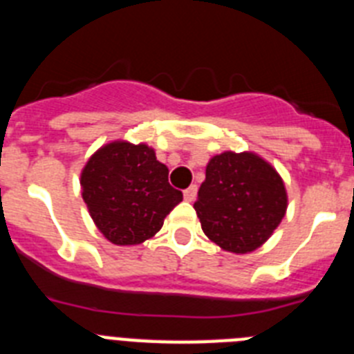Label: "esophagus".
Returning a JSON list of instances; mask_svg holds the SVG:
<instances>
[{
  "mask_svg": "<svg viewBox=\"0 0 354 354\" xmlns=\"http://www.w3.org/2000/svg\"><path fill=\"white\" fill-rule=\"evenodd\" d=\"M196 192H198L196 184H192L187 189H184V200H186V202H193V200L196 198Z\"/></svg>",
  "mask_w": 354,
  "mask_h": 354,
  "instance_id": "1",
  "label": "esophagus"
}]
</instances>
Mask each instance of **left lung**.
I'll return each instance as SVG.
<instances>
[{
	"mask_svg": "<svg viewBox=\"0 0 354 354\" xmlns=\"http://www.w3.org/2000/svg\"><path fill=\"white\" fill-rule=\"evenodd\" d=\"M287 205L286 184L271 162L250 150H225L209 159L193 207L214 245L243 255L273 236Z\"/></svg>",
	"mask_w": 354,
	"mask_h": 354,
	"instance_id": "obj_1",
	"label": "left lung"
}]
</instances>
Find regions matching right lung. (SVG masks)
<instances>
[{"instance_id":"add662e5","label":"right lung","mask_w":354,"mask_h":354,"mask_svg":"<svg viewBox=\"0 0 354 354\" xmlns=\"http://www.w3.org/2000/svg\"><path fill=\"white\" fill-rule=\"evenodd\" d=\"M90 218L117 246L142 245L161 230L165 218L183 202L168 183L167 165L147 143L113 140L84 162L80 177Z\"/></svg>"}]
</instances>
